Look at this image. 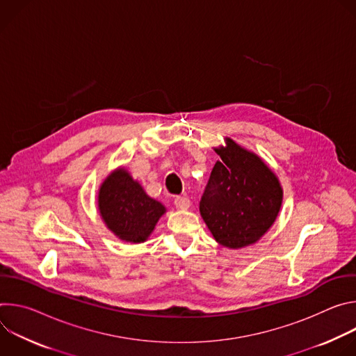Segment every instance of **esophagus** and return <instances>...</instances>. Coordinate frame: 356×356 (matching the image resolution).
I'll return each mask as SVG.
<instances>
[{"instance_id":"obj_1","label":"esophagus","mask_w":356,"mask_h":356,"mask_svg":"<svg viewBox=\"0 0 356 356\" xmlns=\"http://www.w3.org/2000/svg\"><path fill=\"white\" fill-rule=\"evenodd\" d=\"M175 206L177 210H187L190 207V200L186 195H177L175 198Z\"/></svg>"}]
</instances>
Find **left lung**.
Returning <instances> with one entry per match:
<instances>
[{"label": "left lung", "instance_id": "1", "mask_svg": "<svg viewBox=\"0 0 356 356\" xmlns=\"http://www.w3.org/2000/svg\"><path fill=\"white\" fill-rule=\"evenodd\" d=\"M214 150L221 161L214 165L201 197L200 214L220 245L231 249L249 246L273 225L283 188L257 154L231 138Z\"/></svg>", "mask_w": 356, "mask_h": 356}]
</instances>
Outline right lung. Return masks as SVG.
I'll use <instances>...</instances> for the list:
<instances>
[{
    "label": "right lung",
    "instance_id": "obj_1",
    "mask_svg": "<svg viewBox=\"0 0 356 356\" xmlns=\"http://www.w3.org/2000/svg\"><path fill=\"white\" fill-rule=\"evenodd\" d=\"M98 210L115 236L132 243L145 242L166 213L162 202L149 197L124 168L115 169L101 183Z\"/></svg>",
    "mask_w": 356,
    "mask_h": 356
}]
</instances>
